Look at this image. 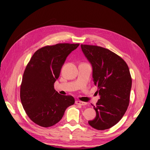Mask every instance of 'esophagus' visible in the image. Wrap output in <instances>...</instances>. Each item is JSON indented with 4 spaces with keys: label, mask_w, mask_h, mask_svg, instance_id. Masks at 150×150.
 Here are the masks:
<instances>
[{
    "label": "esophagus",
    "mask_w": 150,
    "mask_h": 150,
    "mask_svg": "<svg viewBox=\"0 0 150 150\" xmlns=\"http://www.w3.org/2000/svg\"><path fill=\"white\" fill-rule=\"evenodd\" d=\"M76 104H77V105H87V103L82 102V101H78V100H77L76 101Z\"/></svg>",
    "instance_id": "34e87169"
}]
</instances>
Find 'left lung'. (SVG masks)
Segmentation results:
<instances>
[{
	"instance_id": "left-lung-1",
	"label": "left lung",
	"mask_w": 150,
	"mask_h": 150,
	"mask_svg": "<svg viewBox=\"0 0 150 150\" xmlns=\"http://www.w3.org/2000/svg\"><path fill=\"white\" fill-rule=\"evenodd\" d=\"M91 63L93 78L100 99L94 106L96 115L88 124L98 130L109 129L122 118L129 103L132 79L125 60L110 50L81 45Z\"/></svg>"
}]
</instances>
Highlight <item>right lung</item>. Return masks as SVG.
I'll return each instance as SVG.
<instances>
[{"label": "right lung", "mask_w": 150, "mask_h": 150, "mask_svg": "<svg viewBox=\"0 0 150 150\" xmlns=\"http://www.w3.org/2000/svg\"><path fill=\"white\" fill-rule=\"evenodd\" d=\"M79 44L59 43L42 47L32 55L23 74L20 98L28 117L37 125L47 127L57 123L68 107L74 104L70 95L54 89L68 55Z\"/></svg>", "instance_id": "right-lung-1"}]
</instances>
